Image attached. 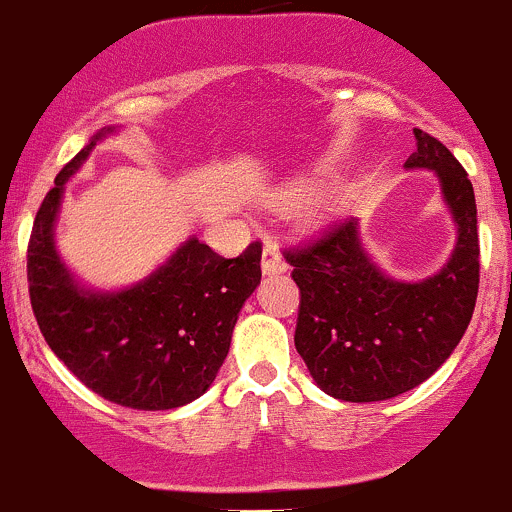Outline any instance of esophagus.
<instances>
[{
	"mask_svg": "<svg viewBox=\"0 0 512 512\" xmlns=\"http://www.w3.org/2000/svg\"><path fill=\"white\" fill-rule=\"evenodd\" d=\"M261 271H263V276H280V273L288 271V263H285V258L280 256V251L276 249V244H266V246H263Z\"/></svg>",
	"mask_w": 512,
	"mask_h": 512,
	"instance_id": "1",
	"label": "esophagus"
}]
</instances>
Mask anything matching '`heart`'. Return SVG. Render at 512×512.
<instances>
[{
    "label": "heart",
    "instance_id": "b5f03b06",
    "mask_svg": "<svg viewBox=\"0 0 512 512\" xmlns=\"http://www.w3.org/2000/svg\"><path fill=\"white\" fill-rule=\"evenodd\" d=\"M307 192H310V188H305V185H300V188H293L290 190V197H293V200H302V197L307 195ZM334 212H337V202L332 200V197H324V200H320L315 205V217L320 219H329V217H334Z\"/></svg>",
    "mask_w": 512,
    "mask_h": 512
}]
</instances>
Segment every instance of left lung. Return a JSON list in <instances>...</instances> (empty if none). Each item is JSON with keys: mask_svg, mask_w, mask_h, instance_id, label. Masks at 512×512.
I'll return each mask as SVG.
<instances>
[{"mask_svg": "<svg viewBox=\"0 0 512 512\" xmlns=\"http://www.w3.org/2000/svg\"><path fill=\"white\" fill-rule=\"evenodd\" d=\"M408 170H430L456 227L449 261L422 280L388 276L361 239L356 217L288 254L300 288L295 349L312 381L346 403H378L417 388L452 356L478 293L476 197L466 170L425 131Z\"/></svg>", "mask_w": 512, "mask_h": 512, "instance_id": "1", "label": "left lung"}]
</instances>
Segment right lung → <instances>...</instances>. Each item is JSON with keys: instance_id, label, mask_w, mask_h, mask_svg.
Listing matches in <instances>:
<instances>
[{"instance_id": "right-lung-1", "label": "right lung", "mask_w": 512, "mask_h": 512, "mask_svg": "<svg viewBox=\"0 0 512 512\" xmlns=\"http://www.w3.org/2000/svg\"><path fill=\"white\" fill-rule=\"evenodd\" d=\"M117 126H104L56 178L36 214L29 244V293L53 354L87 388L134 410H173L217 378L244 302L261 283V244L236 258L197 236L144 280L119 290L87 288L65 266L56 224L65 183Z\"/></svg>"}]
</instances>
